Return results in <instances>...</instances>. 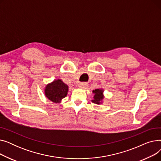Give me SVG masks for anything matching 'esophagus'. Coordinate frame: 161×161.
<instances>
[{
  "label": "esophagus",
  "mask_w": 161,
  "mask_h": 161,
  "mask_svg": "<svg viewBox=\"0 0 161 161\" xmlns=\"http://www.w3.org/2000/svg\"><path fill=\"white\" fill-rule=\"evenodd\" d=\"M87 86V83L86 82H81L78 84V87L80 89H85Z\"/></svg>",
  "instance_id": "1"
}]
</instances>
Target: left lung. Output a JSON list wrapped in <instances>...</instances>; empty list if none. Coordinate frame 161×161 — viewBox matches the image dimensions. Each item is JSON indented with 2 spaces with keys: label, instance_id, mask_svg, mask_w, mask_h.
<instances>
[{
  "label": "left lung",
  "instance_id": "obj_1",
  "mask_svg": "<svg viewBox=\"0 0 161 161\" xmlns=\"http://www.w3.org/2000/svg\"><path fill=\"white\" fill-rule=\"evenodd\" d=\"M94 94L93 99L91 101L97 104H102L103 103V100L104 98V89L103 88H98L92 91Z\"/></svg>",
  "mask_w": 161,
  "mask_h": 161
}]
</instances>
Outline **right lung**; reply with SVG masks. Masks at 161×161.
I'll use <instances>...</instances> for the list:
<instances>
[{
    "mask_svg": "<svg viewBox=\"0 0 161 161\" xmlns=\"http://www.w3.org/2000/svg\"><path fill=\"white\" fill-rule=\"evenodd\" d=\"M69 86L61 79L53 80L46 86L44 88L45 96L55 104L61 103L62 100L67 96Z\"/></svg>",
    "mask_w": 161,
    "mask_h": 161,
    "instance_id": "obj_1",
    "label": "right lung"
}]
</instances>
